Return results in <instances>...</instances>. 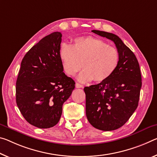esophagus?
Returning a JSON list of instances; mask_svg holds the SVG:
<instances>
[{"instance_id":"obj_1","label":"esophagus","mask_w":157,"mask_h":157,"mask_svg":"<svg viewBox=\"0 0 157 157\" xmlns=\"http://www.w3.org/2000/svg\"><path fill=\"white\" fill-rule=\"evenodd\" d=\"M75 86H76V88H83V85H82V84H79V83H76Z\"/></svg>"}]
</instances>
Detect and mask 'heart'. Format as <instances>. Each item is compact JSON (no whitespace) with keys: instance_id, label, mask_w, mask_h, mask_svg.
Listing matches in <instances>:
<instances>
[{"instance_id":"heart-1","label":"heart","mask_w":157,"mask_h":157,"mask_svg":"<svg viewBox=\"0 0 157 157\" xmlns=\"http://www.w3.org/2000/svg\"><path fill=\"white\" fill-rule=\"evenodd\" d=\"M60 59L68 75L75 76L82 66L79 81L86 82L94 79L101 82L110 78L117 68L119 54L115 47L108 45L102 40L79 37L74 40L71 45L62 44Z\"/></svg>"}]
</instances>
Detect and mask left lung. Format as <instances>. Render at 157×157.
Masks as SVG:
<instances>
[{
	"instance_id": "1",
	"label": "left lung",
	"mask_w": 157,
	"mask_h": 157,
	"mask_svg": "<svg viewBox=\"0 0 157 157\" xmlns=\"http://www.w3.org/2000/svg\"><path fill=\"white\" fill-rule=\"evenodd\" d=\"M91 31L115 44L119 62L108 79L84 87L86 115L94 128L116 130L128 120L138 105L142 86L140 66L133 52L117 36L97 30Z\"/></svg>"
}]
</instances>
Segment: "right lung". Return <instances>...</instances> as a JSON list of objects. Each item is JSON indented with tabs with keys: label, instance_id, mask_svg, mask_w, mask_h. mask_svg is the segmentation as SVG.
Instances as JSON below:
<instances>
[{
	"label": "right lung",
	"instance_id": "obj_1",
	"mask_svg": "<svg viewBox=\"0 0 157 157\" xmlns=\"http://www.w3.org/2000/svg\"><path fill=\"white\" fill-rule=\"evenodd\" d=\"M61 37L60 32H54L31 47L17 77V105L24 119L40 128L59 122L63 104L75 89V81L63 72Z\"/></svg>",
	"mask_w": 157,
	"mask_h": 157
}]
</instances>
